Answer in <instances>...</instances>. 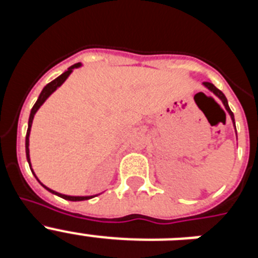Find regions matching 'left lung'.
Returning <instances> with one entry per match:
<instances>
[{
	"instance_id": "1",
	"label": "left lung",
	"mask_w": 258,
	"mask_h": 258,
	"mask_svg": "<svg viewBox=\"0 0 258 258\" xmlns=\"http://www.w3.org/2000/svg\"><path fill=\"white\" fill-rule=\"evenodd\" d=\"M203 85L206 86V88L208 89L209 92L213 93V94L216 95V97H217L221 102H222V104H223V106H225V109H226L227 113H229L230 117H231L232 125H234V127H235V118H234V113H232L231 109H230L229 103H227V99H226V97H225V94H223V93L221 92L220 89L216 88V86H214L213 84L209 83V81H206V83H203ZM235 134H236V127H235ZM236 138H238V136H236Z\"/></svg>"
}]
</instances>
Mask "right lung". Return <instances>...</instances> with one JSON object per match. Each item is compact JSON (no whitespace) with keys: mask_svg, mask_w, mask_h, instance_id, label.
<instances>
[{"mask_svg":"<svg viewBox=\"0 0 258 258\" xmlns=\"http://www.w3.org/2000/svg\"><path fill=\"white\" fill-rule=\"evenodd\" d=\"M81 66H83V64H81V63H76V64L71 66V67L68 68L67 71H64V72H63V74H61L60 76L56 77L55 80H52L51 83H49L46 86H45L44 89H42V92L40 93V95H38V98H37V101H36L35 106L32 107L31 113H29L28 129H27V136H26V156H27V161H28L29 168H31V172L33 173V175H35V177H36V179H37V181L40 182L41 186H42V187H44V188H46V190L49 191V192L54 194V195H56V197H59V198H63V199H66V200H71V202H81V200H88V199H92V198L97 197V195H88V197H74V195H66V194L56 192V191H54V190H51V188L46 187V186H45V184L42 183V182H41L40 179L37 178V175H36V173L33 172V169H32L31 157H29V134H31V127H32V122H33V117H35V115H36V112H37V111H38V108H40V107L42 106V104H44L45 102H46L47 98H49L50 95L52 94V93L55 92V90L59 88V86H61V84L64 83L66 80L68 79V76H70V75L72 74V72H74L75 68H80V67H81Z\"/></svg>","mask_w":258,"mask_h":258,"instance_id":"add662e5","label":"right lung"}]
</instances>
